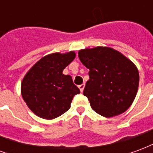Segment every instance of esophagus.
<instances>
[{"mask_svg": "<svg viewBox=\"0 0 153 153\" xmlns=\"http://www.w3.org/2000/svg\"><path fill=\"white\" fill-rule=\"evenodd\" d=\"M84 87H85V84L84 83H82V84H80L79 86V89L81 92H83V89H84Z\"/></svg>", "mask_w": 153, "mask_h": 153, "instance_id": "esophagus-1", "label": "esophagus"}]
</instances>
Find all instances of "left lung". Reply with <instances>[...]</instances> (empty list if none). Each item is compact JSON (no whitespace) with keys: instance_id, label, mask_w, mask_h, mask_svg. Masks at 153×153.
<instances>
[{"instance_id":"8db88e82","label":"left lung","mask_w":153,"mask_h":153,"mask_svg":"<svg viewBox=\"0 0 153 153\" xmlns=\"http://www.w3.org/2000/svg\"><path fill=\"white\" fill-rule=\"evenodd\" d=\"M79 58L89 69L83 95L93 111L105 117L125 112L138 91L139 74L134 65L110 47L83 49L79 51Z\"/></svg>"}]
</instances>
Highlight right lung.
<instances>
[{
	"instance_id": "1",
	"label": "right lung",
	"mask_w": 153,
	"mask_h": 153,
	"mask_svg": "<svg viewBox=\"0 0 153 153\" xmlns=\"http://www.w3.org/2000/svg\"><path fill=\"white\" fill-rule=\"evenodd\" d=\"M75 53H54L38 60L22 81V97L33 112L51 120L70 109L74 97L80 93L70 75L62 74Z\"/></svg>"
}]
</instances>
